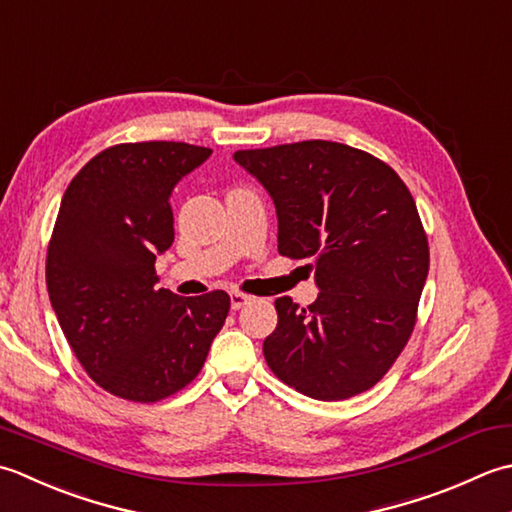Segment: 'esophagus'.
Listing matches in <instances>:
<instances>
[{
	"mask_svg": "<svg viewBox=\"0 0 512 512\" xmlns=\"http://www.w3.org/2000/svg\"><path fill=\"white\" fill-rule=\"evenodd\" d=\"M229 300H232V309H241L252 298H249L247 294H243V291H229Z\"/></svg>",
	"mask_w": 512,
	"mask_h": 512,
	"instance_id": "obj_1",
	"label": "esophagus"
}]
</instances>
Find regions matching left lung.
<instances>
[{"instance_id":"1","label":"left lung","mask_w":512,"mask_h":512,"mask_svg":"<svg viewBox=\"0 0 512 512\" xmlns=\"http://www.w3.org/2000/svg\"><path fill=\"white\" fill-rule=\"evenodd\" d=\"M234 161L276 205L278 252L314 260L320 289L307 309L276 300L269 369L314 400L371 389L409 342L429 274L409 187L375 156L320 139L238 150Z\"/></svg>"}]
</instances>
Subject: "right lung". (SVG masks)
Returning a JSON list of instances; mask_svg holds the SVG:
<instances>
[{"mask_svg": "<svg viewBox=\"0 0 512 512\" xmlns=\"http://www.w3.org/2000/svg\"><path fill=\"white\" fill-rule=\"evenodd\" d=\"M210 148L121 143L90 159L61 198L46 285L59 327L101 389L130 402L181 391L203 369L229 311L225 291L159 289L156 256L174 241L170 196Z\"/></svg>", "mask_w": 512, "mask_h": 512, "instance_id": "right-lung-1", "label": "right lung"}]
</instances>
